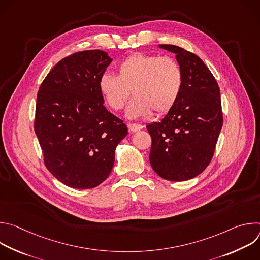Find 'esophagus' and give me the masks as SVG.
I'll use <instances>...</instances> for the list:
<instances>
[{"label":"esophagus","mask_w":260,"mask_h":260,"mask_svg":"<svg viewBox=\"0 0 260 260\" xmlns=\"http://www.w3.org/2000/svg\"><path fill=\"white\" fill-rule=\"evenodd\" d=\"M127 127H128L129 132L135 133V132H138V131L142 129L144 126H143L142 124H138V123H128V124H127Z\"/></svg>","instance_id":"esophagus-1"}]
</instances>
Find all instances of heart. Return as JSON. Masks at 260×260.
I'll return each mask as SVG.
<instances>
[{
  "mask_svg": "<svg viewBox=\"0 0 260 260\" xmlns=\"http://www.w3.org/2000/svg\"><path fill=\"white\" fill-rule=\"evenodd\" d=\"M183 87V72L171 56L135 52L117 66V76L104 73L99 79V90L105 103L114 111L121 110L131 92L126 116L147 117L152 111L165 114L175 106Z\"/></svg>",
  "mask_w": 260,
  "mask_h": 260,
  "instance_id": "1",
  "label": "heart"
}]
</instances>
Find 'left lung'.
<instances>
[{"label": "left lung", "mask_w": 260, "mask_h": 260, "mask_svg": "<svg viewBox=\"0 0 260 260\" xmlns=\"http://www.w3.org/2000/svg\"><path fill=\"white\" fill-rule=\"evenodd\" d=\"M159 47L176 54L183 87L164 119L146 126L152 139L149 160L161 178L186 181L200 175L214 155L223 124L220 89L198 55L175 45Z\"/></svg>", "instance_id": "obj_1"}]
</instances>
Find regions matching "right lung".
<instances>
[{
	"instance_id": "1",
	"label": "right lung",
	"mask_w": 260,
	"mask_h": 260,
	"mask_svg": "<svg viewBox=\"0 0 260 260\" xmlns=\"http://www.w3.org/2000/svg\"><path fill=\"white\" fill-rule=\"evenodd\" d=\"M112 61L102 50L58 61L37 94L35 133L48 171L71 188L89 189L112 171L127 127L104 106L99 79Z\"/></svg>"
}]
</instances>
